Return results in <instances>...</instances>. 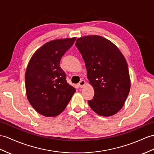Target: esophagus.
I'll return each instance as SVG.
<instances>
[{"label":"esophagus","mask_w":154,"mask_h":154,"mask_svg":"<svg viewBox=\"0 0 154 154\" xmlns=\"http://www.w3.org/2000/svg\"><path fill=\"white\" fill-rule=\"evenodd\" d=\"M85 84L86 82L85 80H81L79 83H78V86H79L80 88H82L85 85Z\"/></svg>","instance_id":"esophagus-1"}]
</instances>
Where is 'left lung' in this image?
Wrapping results in <instances>:
<instances>
[{"instance_id": "8db88e82", "label": "left lung", "mask_w": 154, "mask_h": 154, "mask_svg": "<svg viewBox=\"0 0 154 154\" xmlns=\"http://www.w3.org/2000/svg\"><path fill=\"white\" fill-rule=\"evenodd\" d=\"M75 45L84 59L88 79L94 89V97L88 100L89 106L102 116L118 113L131 88L124 56L111 41L98 35L78 38Z\"/></svg>"}]
</instances>
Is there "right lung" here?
I'll use <instances>...</instances> for the list:
<instances>
[{
	"label": "right lung",
	"mask_w": 154,
	"mask_h": 154,
	"mask_svg": "<svg viewBox=\"0 0 154 154\" xmlns=\"http://www.w3.org/2000/svg\"><path fill=\"white\" fill-rule=\"evenodd\" d=\"M76 37L50 41L37 50L25 72L27 99L35 110L46 117H54L65 109L76 89L66 80L59 66L65 52Z\"/></svg>",
	"instance_id": "add662e5"
}]
</instances>
